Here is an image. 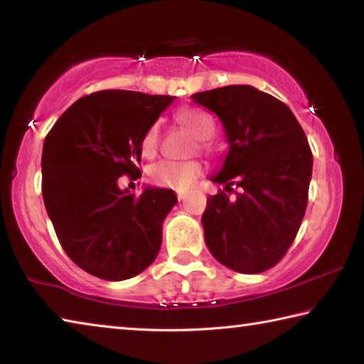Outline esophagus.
<instances>
[{
	"label": "esophagus",
	"instance_id": "obj_1",
	"mask_svg": "<svg viewBox=\"0 0 364 364\" xmlns=\"http://www.w3.org/2000/svg\"><path fill=\"white\" fill-rule=\"evenodd\" d=\"M176 196H178V200H183L184 199V193H181V191H178Z\"/></svg>",
	"mask_w": 364,
	"mask_h": 364
}]
</instances>
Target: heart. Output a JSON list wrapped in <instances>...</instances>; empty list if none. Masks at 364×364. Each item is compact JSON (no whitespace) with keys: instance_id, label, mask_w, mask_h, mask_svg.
I'll return each instance as SVG.
<instances>
[{"instance_id":"heart-1","label":"heart","mask_w":364,"mask_h":364,"mask_svg":"<svg viewBox=\"0 0 364 364\" xmlns=\"http://www.w3.org/2000/svg\"><path fill=\"white\" fill-rule=\"evenodd\" d=\"M176 122L188 130L194 138L199 139V149L207 151L208 143L215 133V122L205 110L184 109L176 114ZM141 152L146 157H152L159 147V123L152 125L144 132L141 138ZM204 167L197 160L189 162H173V160H160L149 168V178L154 184L162 188H171L178 191L188 189L197 178L202 175Z\"/></svg>"}]
</instances>
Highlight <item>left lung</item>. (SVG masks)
I'll return each mask as SVG.
<instances>
[{
    "mask_svg": "<svg viewBox=\"0 0 364 364\" xmlns=\"http://www.w3.org/2000/svg\"><path fill=\"white\" fill-rule=\"evenodd\" d=\"M223 123L230 151L212 181L225 190L207 197L202 215L208 250L230 269L255 274L273 268L304 220L313 156L292 110L249 85L191 96ZM231 186L241 187L231 198Z\"/></svg>",
    "mask_w": 364,
    "mask_h": 364,
    "instance_id": "obj_1",
    "label": "left lung"
}]
</instances>
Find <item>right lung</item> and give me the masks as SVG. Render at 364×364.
Returning a JSON list of instances; mask_svg holds the SVG:
<instances>
[{
	"mask_svg": "<svg viewBox=\"0 0 364 364\" xmlns=\"http://www.w3.org/2000/svg\"><path fill=\"white\" fill-rule=\"evenodd\" d=\"M173 100L97 91L73 102L46 134L41 156L46 212L65 254L96 278L130 279L159 254L164 220L178 202L175 193L146 188L136 196L117 181L139 173L141 138Z\"/></svg>",
	"mask_w": 364,
	"mask_h": 364,
	"instance_id": "obj_1",
	"label": "right lung"
}]
</instances>
